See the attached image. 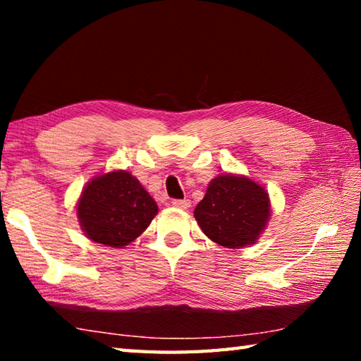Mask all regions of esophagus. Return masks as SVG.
I'll list each match as a JSON object with an SVG mask.
<instances>
[{
    "label": "esophagus",
    "mask_w": 361,
    "mask_h": 361,
    "mask_svg": "<svg viewBox=\"0 0 361 361\" xmlns=\"http://www.w3.org/2000/svg\"><path fill=\"white\" fill-rule=\"evenodd\" d=\"M172 205L176 207V209H189L191 207V200L189 199H175L172 200Z\"/></svg>",
    "instance_id": "1"
}]
</instances>
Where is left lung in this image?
Instances as JSON below:
<instances>
[{
	"label": "left lung",
	"instance_id": "8db88e82",
	"mask_svg": "<svg viewBox=\"0 0 361 361\" xmlns=\"http://www.w3.org/2000/svg\"><path fill=\"white\" fill-rule=\"evenodd\" d=\"M269 215L271 202L264 188L240 175L213 178L194 210L204 234L226 248L255 243L264 231Z\"/></svg>",
	"mask_w": 361,
	"mask_h": 361
}]
</instances>
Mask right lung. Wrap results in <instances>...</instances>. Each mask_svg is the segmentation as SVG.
Returning a JSON list of instances; mask_svg holds the SVG:
<instances>
[{
    "label": "right lung",
    "instance_id": "add662e5",
    "mask_svg": "<svg viewBox=\"0 0 361 361\" xmlns=\"http://www.w3.org/2000/svg\"><path fill=\"white\" fill-rule=\"evenodd\" d=\"M76 207L84 234L90 240L113 248L135 240L157 213L154 199L126 170L90 180Z\"/></svg>",
    "mask_w": 361,
    "mask_h": 361
}]
</instances>
